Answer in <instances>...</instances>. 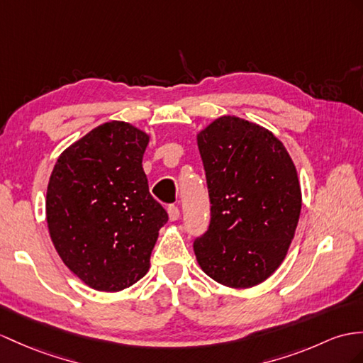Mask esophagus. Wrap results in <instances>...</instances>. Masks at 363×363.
<instances>
[{"instance_id":"obj_1","label":"esophagus","mask_w":363,"mask_h":363,"mask_svg":"<svg viewBox=\"0 0 363 363\" xmlns=\"http://www.w3.org/2000/svg\"><path fill=\"white\" fill-rule=\"evenodd\" d=\"M167 214H169V220H171V222H175V220H179V217H180V209H179V206H175V205H169V206H167Z\"/></svg>"}]
</instances>
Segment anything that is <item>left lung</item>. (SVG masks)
Instances as JSON below:
<instances>
[{
  "instance_id": "obj_1",
  "label": "left lung",
  "mask_w": 363,
  "mask_h": 363,
  "mask_svg": "<svg viewBox=\"0 0 363 363\" xmlns=\"http://www.w3.org/2000/svg\"><path fill=\"white\" fill-rule=\"evenodd\" d=\"M211 201L208 231L194 242L211 279L231 288L267 280L284 262L302 209L284 143L255 123L225 115L197 135Z\"/></svg>"
}]
</instances>
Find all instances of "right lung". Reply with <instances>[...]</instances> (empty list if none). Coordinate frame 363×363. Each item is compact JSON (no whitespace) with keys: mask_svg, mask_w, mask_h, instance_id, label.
Returning <instances> with one entry per match:
<instances>
[{"mask_svg":"<svg viewBox=\"0 0 363 363\" xmlns=\"http://www.w3.org/2000/svg\"><path fill=\"white\" fill-rule=\"evenodd\" d=\"M149 137L125 121L92 129L60 155L46 218L66 267L96 291H121L145 276L167 212L149 192Z\"/></svg>","mask_w":363,"mask_h":363,"instance_id":"right-lung-1","label":"right lung"}]
</instances>
